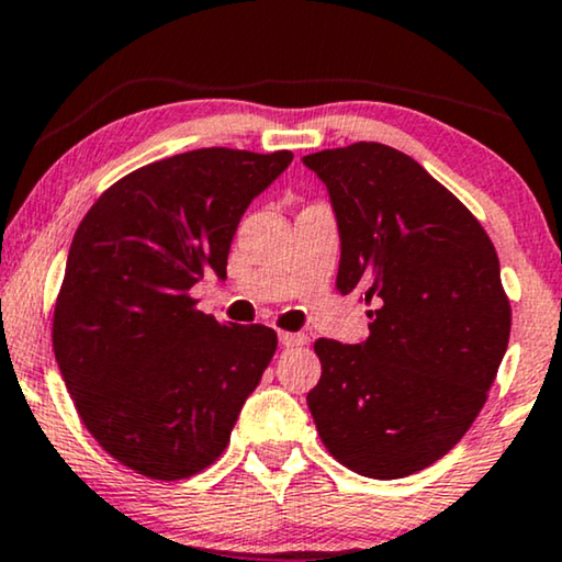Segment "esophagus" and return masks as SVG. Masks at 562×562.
<instances>
[{
    "label": "esophagus",
    "mask_w": 562,
    "mask_h": 562,
    "mask_svg": "<svg viewBox=\"0 0 562 562\" xmlns=\"http://www.w3.org/2000/svg\"><path fill=\"white\" fill-rule=\"evenodd\" d=\"M308 341V336L305 334H293V331H280V344L282 347H303V344Z\"/></svg>",
    "instance_id": "esophagus-1"
}]
</instances>
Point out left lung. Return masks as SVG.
Segmentation results:
<instances>
[{"label":"left lung","mask_w":562,"mask_h":562,"mask_svg":"<svg viewBox=\"0 0 562 562\" xmlns=\"http://www.w3.org/2000/svg\"><path fill=\"white\" fill-rule=\"evenodd\" d=\"M326 184L336 288L372 303L359 344L318 339L308 408L328 452L393 481L445 458L481 414L512 331L488 234L411 156L359 144L303 156Z\"/></svg>","instance_id":"obj_1"}]
</instances>
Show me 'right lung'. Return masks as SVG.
I'll return each mask as SVG.
<instances>
[{"label": "right lung", "instance_id": "obj_1", "mask_svg": "<svg viewBox=\"0 0 562 562\" xmlns=\"http://www.w3.org/2000/svg\"><path fill=\"white\" fill-rule=\"evenodd\" d=\"M290 151L198 148L140 167L89 207L54 313V351L74 406L104 452L179 481L226 450L277 349L272 328L223 326L190 288L226 280L251 200Z\"/></svg>", "mask_w": 562, "mask_h": 562}]
</instances>
